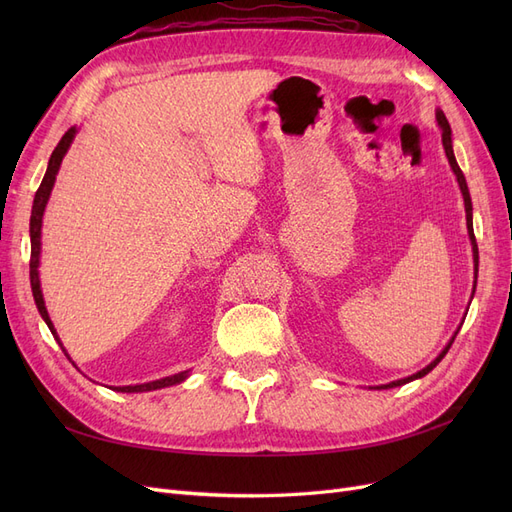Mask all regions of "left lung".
Here are the masks:
<instances>
[{"label": "left lung", "mask_w": 512, "mask_h": 512, "mask_svg": "<svg viewBox=\"0 0 512 512\" xmlns=\"http://www.w3.org/2000/svg\"><path fill=\"white\" fill-rule=\"evenodd\" d=\"M438 123H440V128H442V145H444V151H446V158H448V164H451V168H453V173H455V177H457V181H459V188H461V194H463V203H466V220H468V232H470V241H472V252H474V262H476V273H478V245H476V237H474V228H472V200H470V192H468V183H466V177H463V173H461V168H459V164H457V160H455V156H453V143H451V126H448V121H446V117H444V113L442 111H438ZM474 288H476V282H474ZM455 342V337L451 339V344ZM451 344H448L446 348H444V352L438 356L436 361H433L431 365H427L425 369H421L418 371V374H414V376H410V378H404V380H397V382H391V384H384V386H380V389H393V386H401V384H406V382H410V380H416V378H423L425 374H429V371L436 367L442 359H444V354L448 352V348H451Z\"/></svg>", "instance_id": "left-lung-1"}]
</instances>
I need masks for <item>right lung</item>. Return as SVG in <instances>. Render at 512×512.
<instances>
[{"label": "right lung", "instance_id": "1", "mask_svg": "<svg viewBox=\"0 0 512 512\" xmlns=\"http://www.w3.org/2000/svg\"><path fill=\"white\" fill-rule=\"evenodd\" d=\"M74 134H76V128H70L64 136H61V141L57 143L53 156L49 160V168H46V175H44L40 188L36 192L34 209H32V220H29V235H32V258H29V280H32V292H34V299H36V305H38V312L42 314L44 322L49 324V329L55 335V339H57V333L53 329V322H51L49 314H46L42 290H40V277H38V265H40V228H42V213H44V207H46V200H49V194L53 190V183H55V175H57V170H59L61 158L66 156V151H68V147L72 143ZM57 342H59V339H57ZM59 346H61V342H59ZM64 354H66V350H64ZM185 376H188V371H181V374H175V376H170V378H162V380H156V382H147V384L119 386L117 391H121V393L156 391V389H164V386H170V384H177V382L185 380Z\"/></svg>", "mask_w": 512, "mask_h": 512}]
</instances>
